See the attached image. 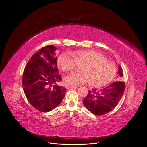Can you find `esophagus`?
<instances>
[{
  "mask_svg": "<svg viewBox=\"0 0 147 147\" xmlns=\"http://www.w3.org/2000/svg\"><path fill=\"white\" fill-rule=\"evenodd\" d=\"M66 89H71V88H76V86H66Z\"/></svg>",
  "mask_w": 147,
  "mask_h": 147,
  "instance_id": "obj_1",
  "label": "esophagus"
}]
</instances>
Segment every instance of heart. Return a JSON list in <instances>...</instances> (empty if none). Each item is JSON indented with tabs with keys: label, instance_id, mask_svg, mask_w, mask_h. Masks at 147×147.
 I'll return each mask as SVG.
<instances>
[{
	"label": "heart",
	"instance_id": "heart-1",
	"mask_svg": "<svg viewBox=\"0 0 147 147\" xmlns=\"http://www.w3.org/2000/svg\"><path fill=\"white\" fill-rule=\"evenodd\" d=\"M57 64L64 71L82 65L81 72L70 73L64 77L65 84L71 86L87 82L96 87L104 86L112 81L117 73L115 66L100 53L94 50H77L72 54L63 52L57 58Z\"/></svg>",
	"mask_w": 147,
	"mask_h": 147
}]
</instances>
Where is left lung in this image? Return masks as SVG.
Segmentation results:
<instances>
[{
  "instance_id": "1",
  "label": "left lung",
  "mask_w": 147,
  "mask_h": 147,
  "mask_svg": "<svg viewBox=\"0 0 147 147\" xmlns=\"http://www.w3.org/2000/svg\"><path fill=\"white\" fill-rule=\"evenodd\" d=\"M118 74L121 80L123 76V69L118 65ZM125 83L115 82L109 86L97 91L92 89L88 92V96L83 99L86 108L92 113L102 115L109 113L118 104L123 94Z\"/></svg>"
}]
</instances>
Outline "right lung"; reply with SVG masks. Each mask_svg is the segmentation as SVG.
<instances>
[{"label":"right lung","instance_id":"1","mask_svg":"<svg viewBox=\"0 0 147 147\" xmlns=\"http://www.w3.org/2000/svg\"><path fill=\"white\" fill-rule=\"evenodd\" d=\"M56 48L48 45L31 57L23 75V90L28 101L42 112L55 109L64 99L66 89L56 84L62 80L57 65Z\"/></svg>","mask_w":147,"mask_h":147}]
</instances>
